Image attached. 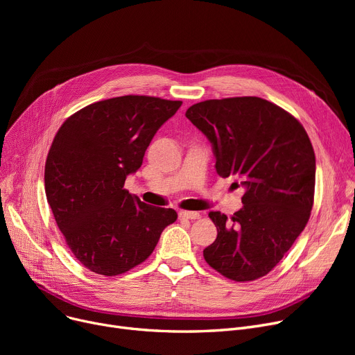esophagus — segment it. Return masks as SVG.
<instances>
[{
	"label": "esophagus",
	"instance_id": "1",
	"mask_svg": "<svg viewBox=\"0 0 355 355\" xmlns=\"http://www.w3.org/2000/svg\"><path fill=\"white\" fill-rule=\"evenodd\" d=\"M180 217L187 220H198L201 216L197 211H180Z\"/></svg>",
	"mask_w": 355,
	"mask_h": 355
}]
</instances>
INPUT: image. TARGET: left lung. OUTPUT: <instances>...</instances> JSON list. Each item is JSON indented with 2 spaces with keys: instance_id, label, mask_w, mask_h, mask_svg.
<instances>
[{
  "instance_id": "obj_1",
  "label": "left lung",
  "mask_w": 355,
  "mask_h": 355,
  "mask_svg": "<svg viewBox=\"0 0 355 355\" xmlns=\"http://www.w3.org/2000/svg\"><path fill=\"white\" fill-rule=\"evenodd\" d=\"M185 116L211 142L217 174L234 175L245 189L243 207L230 220L209 213L217 237L204 259L232 281H254L281 262L309 220L315 191L309 137L289 112L256 96L204 101Z\"/></svg>"
}]
</instances>
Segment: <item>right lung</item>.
I'll use <instances>...</instances> for the list:
<instances>
[{"label": "right lung", "mask_w": 355, "mask_h": 355, "mask_svg": "<svg viewBox=\"0 0 355 355\" xmlns=\"http://www.w3.org/2000/svg\"><path fill=\"white\" fill-rule=\"evenodd\" d=\"M181 105L112 98L78 110L55 134L44 168L46 197L69 249L89 270L116 276L138 266L177 220L175 210L142 202L123 184Z\"/></svg>", "instance_id": "right-lung-1"}]
</instances>
